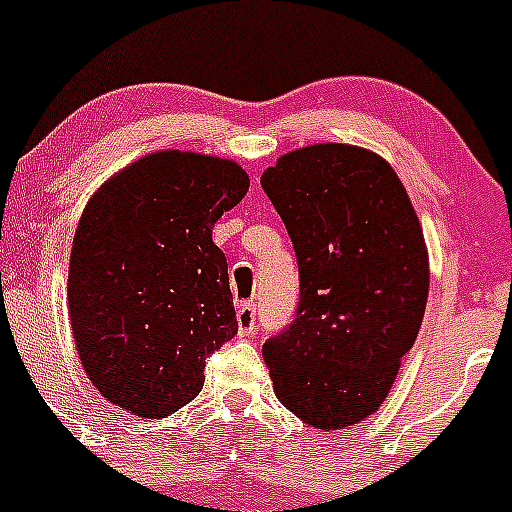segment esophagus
<instances>
[{"label":"esophagus","instance_id":"obj_1","mask_svg":"<svg viewBox=\"0 0 512 512\" xmlns=\"http://www.w3.org/2000/svg\"><path fill=\"white\" fill-rule=\"evenodd\" d=\"M255 324H257L255 304H252V302L240 304V307H237V329H240L242 337H245V334H252Z\"/></svg>","mask_w":512,"mask_h":512}]
</instances>
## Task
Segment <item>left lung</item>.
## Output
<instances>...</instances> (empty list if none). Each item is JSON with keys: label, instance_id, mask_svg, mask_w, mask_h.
Segmentation results:
<instances>
[{"label": "left lung", "instance_id": "obj_1", "mask_svg": "<svg viewBox=\"0 0 512 512\" xmlns=\"http://www.w3.org/2000/svg\"><path fill=\"white\" fill-rule=\"evenodd\" d=\"M260 185L299 267L294 319L262 347L275 394L309 426H352L389 396L421 329V223L394 168L344 143L287 153Z\"/></svg>", "mask_w": 512, "mask_h": 512}]
</instances>
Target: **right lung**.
<instances>
[{"label":"right lung","mask_w":512,"mask_h":512,"mask_svg":"<svg viewBox=\"0 0 512 512\" xmlns=\"http://www.w3.org/2000/svg\"><path fill=\"white\" fill-rule=\"evenodd\" d=\"M232 160L160 151L96 190L74 235L69 317L91 384L128 414L193 401L205 359L237 334L213 227L245 198Z\"/></svg>","instance_id":"obj_1"}]
</instances>
